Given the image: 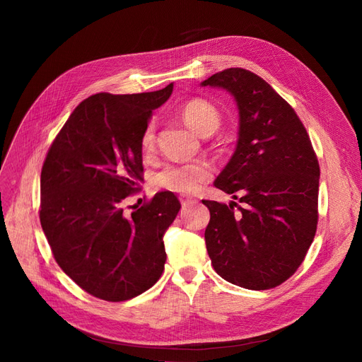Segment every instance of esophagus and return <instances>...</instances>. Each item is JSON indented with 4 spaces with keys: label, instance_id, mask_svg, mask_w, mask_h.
<instances>
[{
    "label": "esophagus",
    "instance_id": "34e87169",
    "mask_svg": "<svg viewBox=\"0 0 362 362\" xmlns=\"http://www.w3.org/2000/svg\"><path fill=\"white\" fill-rule=\"evenodd\" d=\"M180 201L182 204V206H189V205L196 204V201L193 198H190V196H187V194H181L180 196Z\"/></svg>",
    "mask_w": 362,
    "mask_h": 362
}]
</instances>
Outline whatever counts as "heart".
<instances>
[{
  "label": "heart",
  "mask_w": 362,
  "mask_h": 362,
  "mask_svg": "<svg viewBox=\"0 0 362 362\" xmlns=\"http://www.w3.org/2000/svg\"><path fill=\"white\" fill-rule=\"evenodd\" d=\"M182 120L189 128L199 136H210L221 124V115L217 108L204 100H192L182 107ZM140 145L144 152H151L156 145V122L145 127L140 137ZM213 168L210 163L204 160L190 163H172L166 164L157 175L156 184L161 189L175 193L190 194L198 192L201 185L211 178Z\"/></svg>",
  "instance_id": "obj_1"
}]
</instances>
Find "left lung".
Returning a JSON list of instances; mask_svg holds the SVG:
<instances>
[{
  "label": "left lung",
  "mask_w": 362,
  "mask_h": 362,
  "mask_svg": "<svg viewBox=\"0 0 362 362\" xmlns=\"http://www.w3.org/2000/svg\"><path fill=\"white\" fill-rule=\"evenodd\" d=\"M201 86L231 93L238 110L237 146L214 185L240 205L202 201L208 255L225 281L273 288L298 270L314 240L319 161L298 115L261 76L229 68Z\"/></svg>",
  "instance_id": "left-lung-1"
}]
</instances>
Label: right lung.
<instances>
[{"instance_id":"1","label":"right lung","mask_w":362,"mask_h":362,"mask_svg":"<svg viewBox=\"0 0 362 362\" xmlns=\"http://www.w3.org/2000/svg\"><path fill=\"white\" fill-rule=\"evenodd\" d=\"M172 90L173 83L157 92L89 96L43 163L40 225L52 255L76 286L103 300L133 299L164 270L163 237L181 208L177 196L157 193L131 214L122 205L141 181V133Z\"/></svg>"}]
</instances>
